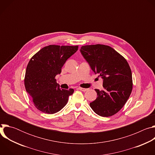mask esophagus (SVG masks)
I'll return each mask as SVG.
<instances>
[{"label": "esophagus", "instance_id": "obj_1", "mask_svg": "<svg viewBox=\"0 0 155 155\" xmlns=\"http://www.w3.org/2000/svg\"><path fill=\"white\" fill-rule=\"evenodd\" d=\"M78 90H80V91H86L87 90V89H86V88H83V87H78Z\"/></svg>", "mask_w": 155, "mask_h": 155}]
</instances>
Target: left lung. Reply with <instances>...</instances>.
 I'll use <instances>...</instances> for the list:
<instances>
[{
	"mask_svg": "<svg viewBox=\"0 0 155 155\" xmlns=\"http://www.w3.org/2000/svg\"><path fill=\"white\" fill-rule=\"evenodd\" d=\"M80 52L93 71L103 79V90L96 89L97 97L90 104L103 117H111L123 108L132 90L130 68L126 59L107 45L82 46Z\"/></svg>",
	"mask_w": 155,
	"mask_h": 155,
	"instance_id": "left-lung-1",
	"label": "left lung"
}]
</instances>
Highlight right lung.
Returning <instances> with one entry per match:
<instances>
[{"instance_id":"obj_1","label":"right lung","mask_w":155,"mask_h":155,"mask_svg":"<svg viewBox=\"0 0 155 155\" xmlns=\"http://www.w3.org/2000/svg\"><path fill=\"white\" fill-rule=\"evenodd\" d=\"M78 46L50 45L39 50L30 59L26 71L25 85L34 106L40 111L53 114L68 102L74 90L60 89L55 77Z\"/></svg>"}]
</instances>
